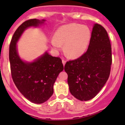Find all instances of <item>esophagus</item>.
<instances>
[{
    "instance_id": "obj_1",
    "label": "esophagus",
    "mask_w": 125,
    "mask_h": 125,
    "mask_svg": "<svg viewBox=\"0 0 125 125\" xmlns=\"http://www.w3.org/2000/svg\"><path fill=\"white\" fill-rule=\"evenodd\" d=\"M66 60H65V59H62V63H63V65H65V63H66Z\"/></svg>"
}]
</instances>
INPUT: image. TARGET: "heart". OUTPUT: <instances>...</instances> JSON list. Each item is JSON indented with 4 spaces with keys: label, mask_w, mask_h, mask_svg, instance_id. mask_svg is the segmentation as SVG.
<instances>
[{
    "label": "heart",
    "mask_w": 125,
    "mask_h": 125,
    "mask_svg": "<svg viewBox=\"0 0 125 125\" xmlns=\"http://www.w3.org/2000/svg\"><path fill=\"white\" fill-rule=\"evenodd\" d=\"M91 31L86 26L71 23L59 28L55 33V37L50 42L52 48L61 49L65 44L66 55L71 58H77L86 51L91 39Z\"/></svg>",
    "instance_id": "b5f03b06"
}]
</instances>
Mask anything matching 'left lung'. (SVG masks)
I'll return each instance as SVG.
<instances>
[{
    "label": "left lung",
    "mask_w": 125,
    "mask_h": 125,
    "mask_svg": "<svg viewBox=\"0 0 125 125\" xmlns=\"http://www.w3.org/2000/svg\"><path fill=\"white\" fill-rule=\"evenodd\" d=\"M111 64V45L108 32L101 25L95 23L87 51L65 65L72 95L81 101L94 98L108 80Z\"/></svg>",
    "instance_id": "1"
}]
</instances>
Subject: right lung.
Listing matches in <instances>:
<instances>
[{"instance_id": "right-lung-1", "label": "right lung", "mask_w": 125, "mask_h": 125, "mask_svg": "<svg viewBox=\"0 0 125 125\" xmlns=\"http://www.w3.org/2000/svg\"><path fill=\"white\" fill-rule=\"evenodd\" d=\"M44 21L33 19L21 24L12 36L9 50L11 76L15 85L26 99L37 104L46 102L53 94L54 83L63 70L62 62L60 57L46 52L34 62H24L17 54L16 43L25 29L38 26Z\"/></svg>"}]
</instances>
